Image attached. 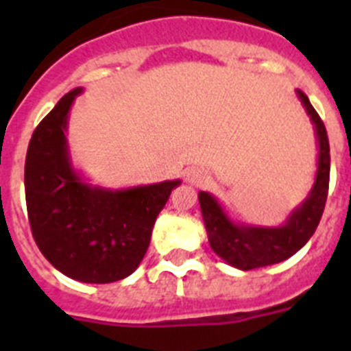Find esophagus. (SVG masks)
Wrapping results in <instances>:
<instances>
[{"label":"esophagus","mask_w":351,"mask_h":351,"mask_svg":"<svg viewBox=\"0 0 351 351\" xmlns=\"http://www.w3.org/2000/svg\"><path fill=\"white\" fill-rule=\"evenodd\" d=\"M184 181L197 186L202 184V182L206 181V173H204V170L197 169V167H191V169H188L184 172Z\"/></svg>","instance_id":"1"}]
</instances>
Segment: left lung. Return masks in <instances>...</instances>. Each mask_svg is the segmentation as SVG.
<instances>
[{
	"instance_id": "1",
	"label": "left lung",
	"mask_w": 351,
	"mask_h": 351,
	"mask_svg": "<svg viewBox=\"0 0 351 351\" xmlns=\"http://www.w3.org/2000/svg\"><path fill=\"white\" fill-rule=\"evenodd\" d=\"M297 98L315 128L318 160H316L315 182L308 197L288 214L283 225L265 226L234 221L213 193L209 191L198 193V202H200L210 247L219 258L241 271L280 263L295 255L315 234L324 213L328 191V173H330V154H328L330 149H328L327 132L320 116L309 104L308 96L302 91H297Z\"/></svg>"
}]
</instances>
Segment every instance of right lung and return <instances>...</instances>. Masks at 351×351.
Masks as SVG:
<instances>
[{
    "mask_svg": "<svg viewBox=\"0 0 351 351\" xmlns=\"http://www.w3.org/2000/svg\"><path fill=\"white\" fill-rule=\"evenodd\" d=\"M82 91L64 95L31 137L27 216L36 246L58 271L80 283H114L141 265L158 214L181 181L114 190L84 178L66 138L70 108Z\"/></svg>",
    "mask_w": 351,
    "mask_h": 351,
    "instance_id": "obj_1",
    "label": "right lung"
}]
</instances>
